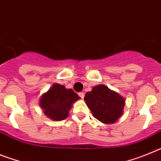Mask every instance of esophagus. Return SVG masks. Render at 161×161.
I'll return each mask as SVG.
<instances>
[{"label": "esophagus", "mask_w": 161, "mask_h": 161, "mask_svg": "<svg viewBox=\"0 0 161 161\" xmlns=\"http://www.w3.org/2000/svg\"><path fill=\"white\" fill-rule=\"evenodd\" d=\"M78 95H79L80 97H81L82 99H83L84 97H85V93H84L83 92H80V93H78Z\"/></svg>", "instance_id": "1"}]
</instances>
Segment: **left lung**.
I'll return each instance as SVG.
<instances>
[{"mask_svg": "<svg viewBox=\"0 0 161 161\" xmlns=\"http://www.w3.org/2000/svg\"><path fill=\"white\" fill-rule=\"evenodd\" d=\"M84 99L93 117L102 123L112 124L123 115L125 99L106 85L93 87Z\"/></svg>", "mask_w": 161, "mask_h": 161, "instance_id": "obj_1", "label": "left lung"}]
</instances>
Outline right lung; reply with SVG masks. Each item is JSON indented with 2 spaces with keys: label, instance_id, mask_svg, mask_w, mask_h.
Here are the masks:
<instances>
[{
  "label": "right lung",
  "instance_id": "obj_1",
  "mask_svg": "<svg viewBox=\"0 0 161 161\" xmlns=\"http://www.w3.org/2000/svg\"><path fill=\"white\" fill-rule=\"evenodd\" d=\"M80 97L72 89L54 84L47 93L42 95L39 105L46 116L54 121H61L68 118L72 104Z\"/></svg>",
  "mask_w": 161,
  "mask_h": 161
}]
</instances>
